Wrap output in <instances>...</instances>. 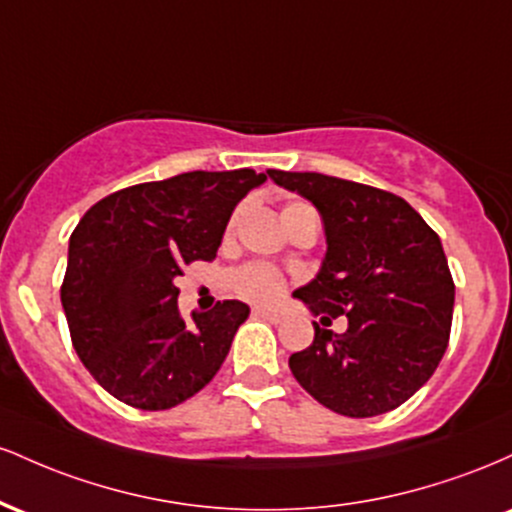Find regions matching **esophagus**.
<instances>
[{
    "label": "esophagus",
    "instance_id": "34e87169",
    "mask_svg": "<svg viewBox=\"0 0 512 512\" xmlns=\"http://www.w3.org/2000/svg\"><path fill=\"white\" fill-rule=\"evenodd\" d=\"M255 315L264 317V320H269V322H281V315L272 308H255Z\"/></svg>",
    "mask_w": 512,
    "mask_h": 512
}]
</instances>
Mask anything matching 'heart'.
<instances>
[{
	"label": "heart",
	"mask_w": 512,
	"mask_h": 512,
	"mask_svg": "<svg viewBox=\"0 0 512 512\" xmlns=\"http://www.w3.org/2000/svg\"><path fill=\"white\" fill-rule=\"evenodd\" d=\"M301 207H305V204H289L284 214ZM231 281L233 289L248 301H274L284 291V276L276 272L274 267H267V264H248V267L238 269Z\"/></svg>",
	"instance_id": "b5f03b06"
}]
</instances>
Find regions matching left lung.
<instances>
[{"label":"left lung","mask_w":512,"mask_h":512,"mask_svg":"<svg viewBox=\"0 0 512 512\" xmlns=\"http://www.w3.org/2000/svg\"><path fill=\"white\" fill-rule=\"evenodd\" d=\"M320 211L327 252L313 281L293 291L320 322L291 354L293 378L337 414L366 419L397 409L428 383L448 349L455 284L443 245L402 197L322 173L267 170Z\"/></svg>","instance_id":"obj_1"}]
</instances>
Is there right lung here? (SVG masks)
<instances>
[{
	"instance_id": "1",
	"label": "right lung",
	"mask_w": 512,
	"mask_h": 512,
	"mask_svg": "<svg viewBox=\"0 0 512 512\" xmlns=\"http://www.w3.org/2000/svg\"><path fill=\"white\" fill-rule=\"evenodd\" d=\"M264 180L250 168L195 170L125 187L86 211L69 238L62 308L103 390L161 411L214 378L250 308L219 301L187 325L175 279L185 264L214 260L236 204Z\"/></svg>"
}]
</instances>
